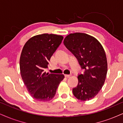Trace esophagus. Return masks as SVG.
I'll return each mask as SVG.
<instances>
[{
	"label": "esophagus",
	"instance_id": "obj_1",
	"mask_svg": "<svg viewBox=\"0 0 123 123\" xmlns=\"http://www.w3.org/2000/svg\"><path fill=\"white\" fill-rule=\"evenodd\" d=\"M71 76V75H65V77H66V78H69Z\"/></svg>",
	"mask_w": 123,
	"mask_h": 123
}]
</instances>
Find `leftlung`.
Returning <instances> with one entry per match:
<instances>
[{
    "label": "left lung",
    "mask_w": 123,
    "mask_h": 123,
    "mask_svg": "<svg viewBox=\"0 0 123 123\" xmlns=\"http://www.w3.org/2000/svg\"><path fill=\"white\" fill-rule=\"evenodd\" d=\"M63 43L85 69L83 75L78 76V84L72 89L73 94L81 101L89 100L98 95L105 82L108 69L105 51L95 37L84 33L68 35Z\"/></svg>",
    "instance_id": "8db88e82"
}]
</instances>
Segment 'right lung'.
<instances>
[{"label":"right lung","mask_w":123,"mask_h":123,"mask_svg":"<svg viewBox=\"0 0 123 123\" xmlns=\"http://www.w3.org/2000/svg\"><path fill=\"white\" fill-rule=\"evenodd\" d=\"M63 39V36L57 35H37L31 37L23 48L20 57L21 76L28 92L36 100H52L64 79L63 74L45 72L48 60Z\"/></svg>","instance_id":"obj_1"}]
</instances>
